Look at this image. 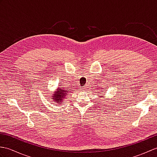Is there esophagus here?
<instances>
[{
	"instance_id": "1",
	"label": "esophagus",
	"mask_w": 157,
	"mask_h": 157,
	"mask_svg": "<svg viewBox=\"0 0 157 157\" xmlns=\"http://www.w3.org/2000/svg\"><path fill=\"white\" fill-rule=\"evenodd\" d=\"M82 90L83 91H86V90H87V87H86V86H84V87H83L81 88Z\"/></svg>"
}]
</instances>
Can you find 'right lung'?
I'll return each instance as SVG.
<instances>
[{
	"label": "right lung",
	"mask_w": 157,
	"mask_h": 157,
	"mask_svg": "<svg viewBox=\"0 0 157 157\" xmlns=\"http://www.w3.org/2000/svg\"><path fill=\"white\" fill-rule=\"evenodd\" d=\"M69 91H67V90H65V88H61V87L58 88L56 89V90L54 92L53 94L52 100L56 103H58V104H61V102L68 95V93Z\"/></svg>",
	"instance_id": "add662e5"
}]
</instances>
